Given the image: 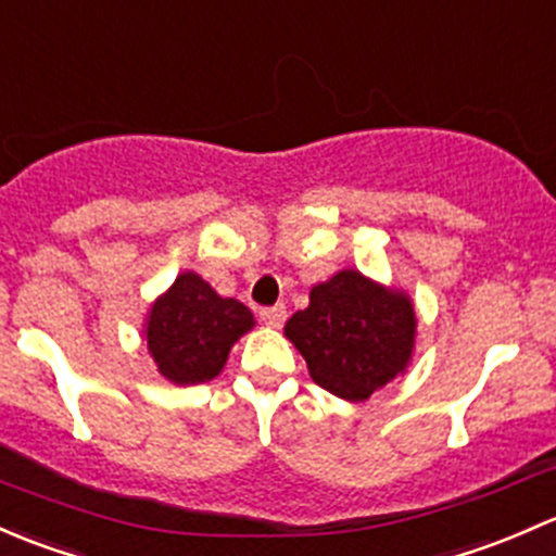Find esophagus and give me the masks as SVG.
Instances as JSON below:
<instances>
[{
    "label": "esophagus",
    "instance_id": "obj_1",
    "mask_svg": "<svg viewBox=\"0 0 556 556\" xmlns=\"http://www.w3.org/2000/svg\"><path fill=\"white\" fill-rule=\"evenodd\" d=\"M260 318L265 320L267 326H273V329H280L286 320V307L283 305H273V307H262L260 311Z\"/></svg>",
    "mask_w": 556,
    "mask_h": 556
}]
</instances>
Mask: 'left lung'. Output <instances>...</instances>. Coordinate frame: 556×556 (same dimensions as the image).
<instances>
[{"mask_svg": "<svg viewBox=\"0 0 556 556\" xmlns=\"http://www.w3.org/2000/svg\"><path fill=\"white\" fill-rule=\"evenodd\" d=\"M286 337L316 386L345 402H366L412 362L415 305L358 270H340L311 289V305L286 320Z\"/></svg>", "mask_w": 556, "mask_h": 556, "instance_id": "left-lung-1", "label": "left lung"}]
</instances>
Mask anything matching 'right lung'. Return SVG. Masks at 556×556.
Listing matches in <instances>:
<instances>
[{"label": "right lung", "mask_w": 556, "mask_h": 556, "mask_svg": "<svg viewBox=\"0 0 556 556\" xmlns=\"http://www.w3.org/2000/svg\"><path fill=\"white\" fill-rule=\"evenodd\" d=\"M254 326L243 302L219 296L198 273H181L147 313L144 337L157 371L176 386L208 382Z\"/></svg>", "instance_id": "right-lung-1"}]
</instances>
